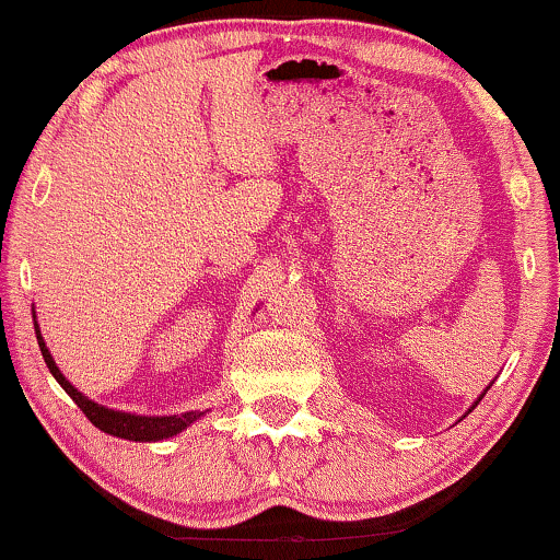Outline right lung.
<instances>
[{"label": "right lung", "mask_w": 560, "mask_h": 560, "mask_svg": "<svg viewBox=\"0 0 560 560\" xmlns=\"http://www.w3.org/2000/svg\"><path fill=\"white\" fill-rule=\"evenodd\" d=\"M36 339H38V347H42V355H44V363H47V369L52 371V376L60 382V387L73 397L75 405L83 410V416H86L96 429H102V432L120 436V440L155 442V440H165V436L178 434L182 429L189 427L191 421H197L199 416H202V410H189V413H182V416H131V413H120V410L102 408V405H96L89 400V397H83L81 392L60 374V369L55 365L52 355H49L47 345H44L42 334H38V326H36Z\"/></svg>", "instance_id": "right-lung-1"}]
</instances>
